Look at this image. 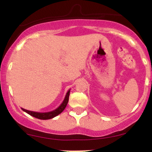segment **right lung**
<instances>
[{"mask_svg": "<svg viewBox=\"0 0 152 152\" xmlns=\"http://www.w3.org/2000/svg\"><path fill=\"white\" fill-rule=\"evenodd\" d=\"M70 90H69L68 91H67V93H66V96H65L62 103L59 105V107H58L56 110H53V111L47 112V113H37V112H34V111H30V110H25V109L23 108H21V109H22L24 112L28 113V115L36 118L41 119V120H48V119H51L57 116L58 115H59L60 113H62V111L65 110V108L66 107L67 102H68V100H69Z\"/></svg>", "mask_w": 152, "mask_h": 152, "instance_id": "add662e5", "label": "right lung"}]
</instances>
